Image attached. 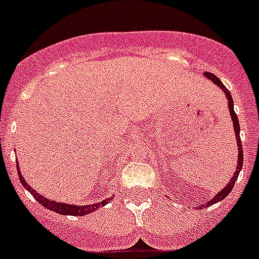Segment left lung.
Listing matches in <instances>:
<instances>
[{"instance_id": "obj_1", "label": "left lung", "mask_w": 259, "mask_h": 259, "mask_svg": "<svg viewBox=\"0 0 259 259\" xmlns=\"http://www.w3.org/2000/svg\"><path fill=\"white\" fill-rule=\"evenodd\" d=\"M205 76L207 77L209 80H211L212 83L215 84V85H218L219 88L223 91L224 93H226V96H227V100H228V109H230V114H231V118H232V122H233V130H235V134H236V144L237 146H239V158H237V166H236V171H235V174L232 175V178H231V180L228 182V184L224 187L223 189H222L219 193L215 194V197L212 198V200H210L209 202H205L202 203L201 206H198L200 209H202V207H207L210 206V205H212V203H217L219 202V201H222L223 198H226L230 194V192L232 191L233 185H235V182L237 180V178H239V174H240V170H241L242 167V162H244V157H242V145H241V140H240V124H239V119H237V115L236 113H235V110H233V100H232V96H231L230 91H228L226 87H224V84L222 83L221 80L217 77V75L211 74V72H205Z\"/></svg>"}]
</instances>
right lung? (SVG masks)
Instances as JSON below:
<instances>
[{
  "mask_svg": "<svg viewBox=\"0 0 259 259\" xmlns=\"http://www.w3.org/2000/svg\"><path fill=\"white\" fill-rule=\"evenodd\" d=\"M18 167V175H19V179L20 183L23 184V187L27 189L28 192H31V194L35 197V200H37L38 202L42 205L44 207L47 209L52 210L54 212H58V214L62 215H75V217H83V215L87 214H91V212L96 211L97 209H100L101 206H105L107 202H110V200H113V198H107V200L101 201V202H97V203H92V205H84V206H79V205H70V203H61V202H56V201H50L48 200L47 197L44 196H41L40 193L35 191L33 188H31L27 182L24 180L23 175L20 174L19 171V166L17 164Z\"/></svg>",
  "mask_w": 259,
  "mask_h": 259,
  "instance_id": "right-lung-1",
  "label": "right lung"
}]
</instances>
